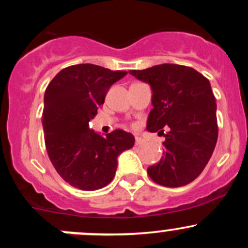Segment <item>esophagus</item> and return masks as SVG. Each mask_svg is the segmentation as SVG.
I'll return each mask as SVG.
<instances>
[{"mask_svg":"<svg viewBox=\"0 0 248 248\" xmlns=\"http://www.w3.org/2000/svg\"><path fill=\"white\" fill-rule=\"evenodd\" d=\"M142 142H144V140L140 138V137H136V145H141Z\"/></svg>","mask_w":248,"mask_h":248,"instance_id":"1","label":"esophagus"}]
</instances>
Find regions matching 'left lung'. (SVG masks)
<instances>
[{"mask_svg":"<svg viewBox=\"0 0 248 248\" xmlns=\"http://www.w3.org/2000/svg\"><path fill=\"white\" fill-rule=\"evenodd\" d=\"M152 89L147 131L163 133L170 127L161 161L147 168L156 184L181 187L201 175L211 158L218 137L216 99L210 81L196 69L163 63L129 71Z\"/></svg>","mask_w":248,"mask_h":248,"instance_id":"obj_1","label":"left lung"}]
</instances>
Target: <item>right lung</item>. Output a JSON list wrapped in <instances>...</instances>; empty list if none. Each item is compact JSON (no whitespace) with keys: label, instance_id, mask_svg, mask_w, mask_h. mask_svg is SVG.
<instances>
[{"label":"right lung","instance_id":"right-lung-1","mask_svg":"<svg viewBox=\"0 0 248 248\" xmlns=\"http://www.w3.org/2000/svg\"><path fill=\"white\" fill-rule=\"evenodd\" d=\"M126 74L91 63L74 64L47 85L43 110L47 156L60 176L76 188H103L114 179L117 156L133 147L134 137L128 132L115 129L102 137L89 126L110 86Z\"/></svg>","mask_w":248,"mask_h":248}]
</instances>
